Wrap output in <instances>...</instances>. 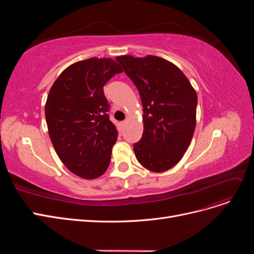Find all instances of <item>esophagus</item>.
Listing matches in <instances>:
<instances>
[{"instance_id":"1","label":"esophagus","mask_w":254,"mask_h":254,"mask_svg":"<svg viewBox=\"0 0 254 254\" xmlns=\"http://www.w3.org/2000/svg\"><path fill=\"white\" fill-rule=\"evenodd\" d=\"M127 123H128V120H125V121H123V122H122V125H123V126H125V125L127 124Z\"/></svg>"}]
</instances>
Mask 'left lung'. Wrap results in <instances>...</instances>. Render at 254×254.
I'll list each match as a JSON object with an SVG mask.
<instances>
[{
    "instance_id": "8db88e82",
    "label": "left lung",
    "mask_w": 254,
    "mask_h": 254,
    "mask_svg": "<svg viewBox=\"0 0 254 254\" xmlns=\"http://www.w3.org/2000/svg\"><path fill=\"white\" fill-rule=\"evenodd\" d=\"M139 91L144 131L134 143L136 160L148 171L174 167L189 148L196 126L197 93L178 66L161 57L119 56Z\"/></svg>"
}]
</instances>
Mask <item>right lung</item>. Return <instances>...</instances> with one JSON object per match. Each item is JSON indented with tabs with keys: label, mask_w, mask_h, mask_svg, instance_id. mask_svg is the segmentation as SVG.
Instances as JSON below:
<instances>
[{
	"label": "right lung",
	"mask_w": 254,
	"mask_h": 254,
	"mask_svg": "<svg viewBox=\"0 0 254 254\" xmlns=\"http://www.w3.org/2000/svg\"><path fill=\"white\" fill-rule=\"evenodd\" d=\"M123 68L111 58H90L67 66L53 83L45 104L49 134L59 159L83 179L109 166L118 130L109 120L104 86Z\"/></svg>",
	"instance_id": "obj_1"
}]
</instances>
